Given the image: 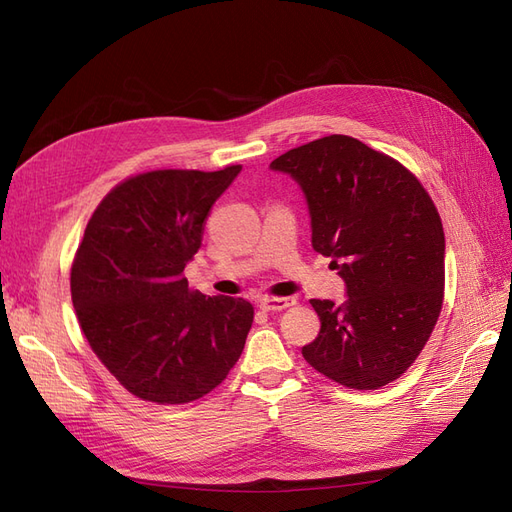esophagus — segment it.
<instances>
[{
    "label": "esophagus",
    "mask_w": 512,
    "mask_h": 512,
    "mask_svg": "<svg viewBox=\"0 0 512 512\" xmlns=\"http://www.w3.org/2000/svg\"><path fill=\"white\" fill-rule=\"evenodd\" d=\"M294 305V299L290 297H265L258 301V307L262 312H282V309Z\"/></svg>",
    "instance_id": "1"
}]
</instances>
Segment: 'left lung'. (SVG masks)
Wrapping results in <instances>:
<instances>
[{
	"mask_svg": "<svg viewBox=\"0 0 512 512\" xmlns=\"http://www.w3.org/2000/svg\"><path fill=\"white\" fill-rule=\"evenodd\" d=\"M273 170L301 185L312 245L331 258L348 299H312L320 333L303 346L320 374L356 391L397 380L436 327L444 299V230L406 166L352 136L286 151Z\"/></svg>",
	"mask_w": 512,
	"mask_h": 512,
	"instance_id": "8db88e82",
	"label": "left lung"
}]
</instances>
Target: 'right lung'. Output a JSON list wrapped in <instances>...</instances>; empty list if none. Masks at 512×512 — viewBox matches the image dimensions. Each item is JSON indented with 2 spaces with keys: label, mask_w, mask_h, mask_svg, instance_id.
Segmentation results:
<instances>
[{
  "label": "right lung",
  "mask_w": 512,
  "mask_h": 512,
  "mask_svg": "<svg viewBox=\"0 0 512 512\" xmlns=\"http://www.w3.org/2000/svg\"><path fill=\"white\" fill-rule=\"evenodd\" d=\"M239 173L151 170L115 185L87 222L70 273L76 316L104 367L145 401L203 397L243 352L252 303L207 297L183 277Z\"/></svg>",
  "instance_id": "right-lung-1"
}]
</instances>
